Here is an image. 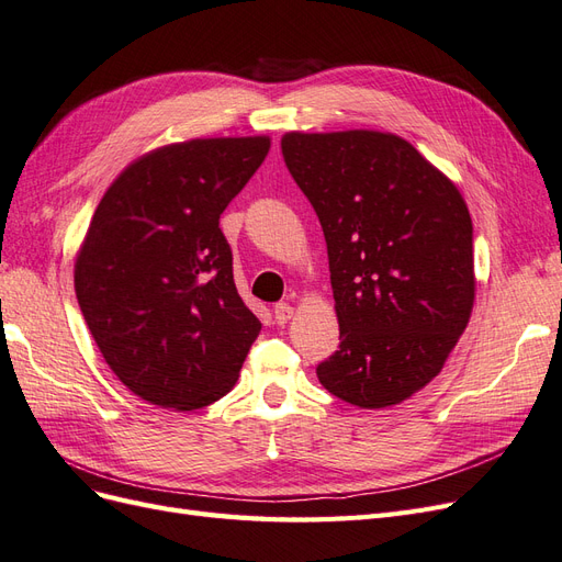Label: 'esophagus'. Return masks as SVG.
<instances>
[{
	"mask_svg": "<svg viewBox=\"0 0 562 562\" xmlns=\"http://www.w3.org/2000/svg\"><path fill=\"white\" fill-rule=\"evenodd\" d=\"M274 318H277V323L279 326H283V323H288L293 318V307L288 302H279L277 307H274Z\"/></svg>",
	"mask_w": 562,
	"mask_h": 562,
	"instance_id": "34e87169",
	"label": "esophagus"
}]
</instances>
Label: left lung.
<instances>
[{
    "mask_svg": "<svg viewBox=\"0 0 562 562\" xmlns=\"http://www.w3.org/2000/svg\"><path fill=\"white\" fill-rule=\"evenodd\" d=\"M288 171L328 246L339 349L318 382L389 407L443 368L473 310V225L452 180L394 133H285Z\"/></svg>",
    "mask_w": 562,
    "mask_h": 562,
    "instance_id": "obj_1",
    "label": "left lung"
}]
</instances>
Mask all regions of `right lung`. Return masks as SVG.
<instances>
[{
    "label": "right lung",
    "instance_id": "obj_1",
    "mask_svg": "<svg viewBox=\"0 0 562 562\" xmlns=\"http://www.w3.org/2000/svg\"><path fill=\"white\" fill-rule=\"evenodd\" d=\"M267 151V135L159 147L124 168L91 217L75 262L79 307L114 375L151 405L223 398L260 335L220 215Z\"/></svg>",
    "mask_w": 562,
    "mask_h": 562
}]
</instances>
